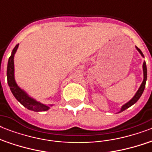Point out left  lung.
Masks as SVG:
<instances>
[{"instance_id":"1","label":"left lung","mask_w":152,"mask_h":152,"mask_svg":"<svg viewBox=\"0 0 152 152\" xmlns=\"http://www.w3.org/2000/svg\"><path fill=\"white\" fill-rule=\"evenodd\" d=\"M137 50L140 52V53L144 57V54H143V53L141 52V50H140L138 47H137ZM143 70H144V80H143V82H142L141 85H140V87L139 88V90L137 91V94L135 95V96L132 98V99L130 100L129 102L125 104V105L121 107V110L120 112H122V111H124L125 110L128 109L131 106H132L134 103H136V102L139 100V99L142 95L143 92H144V88H145V84H146V80H147V66H146V63H145V61H144V64H143Z\"/></svg>"}]
</instances>
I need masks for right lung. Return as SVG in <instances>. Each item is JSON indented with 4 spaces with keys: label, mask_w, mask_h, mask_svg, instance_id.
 Returning a JSON list of instances; mask_svg holds the SVG:
<instances>
[{
    "label": "right lung",
    "mask_w": 152,
    "mask_h": 152,
    "mask_svg": "<svg viewBox=\"0 0 152 152\" xmlns=\"http://www.w3.org/2000/svg\"><path fill=\"white\" fill-rule=\"evenodd\" d=\"M19 44L15 46L13 49L12 55L9 57L8 62V67H7V80L10 90L13 95L23 106H25L30 110L34 111V112H39V111H45L49 110V106L42 104L39 102L35 101L34 99L30 98L26 93L23 90H21L17 86L15 83V79H14V54L15 51L17 50Z\"/></svg>",
    "instance_id": "obj_1"
}]
</instances>
